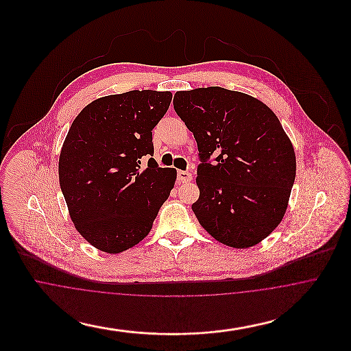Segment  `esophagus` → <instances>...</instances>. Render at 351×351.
<instances>
[{"mask_svg": "<svg viewBox=\"0 0 351 351\" xmlns=\"http://www.w3.org/2000/svg\"><path fill=\"white\" fill-rule=\"evenodd\" d=\"M178 180L180 183H188L192 180V175L186 171H178Z\"/></svg>", "mask_w": 351, "mask_h": 351, "instance_id": "obj_1", "label": "esophagus"}]
</instances>
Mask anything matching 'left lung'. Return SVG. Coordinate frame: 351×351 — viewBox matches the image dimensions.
Masks as SVG:
<instances>
[{"label":"left lung","mask_w":351,"mask_h":351,"mask_svg":"<svg viewBox=\"0 0 351 351\" xmlns=\"http://www.w3.org/2000/svg\"><path fill=\"white\" fill-rule=\"evenodd\" d=\"M173 108L197 142L200 197L192 210L201 226L226 246H255L283 219L296 176L279 118L262 101L221 86L179 90Z\"/></svg>","instance_id":"left-lung-1"}]
</instances>
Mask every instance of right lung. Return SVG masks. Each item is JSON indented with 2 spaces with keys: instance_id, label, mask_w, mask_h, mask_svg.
<instances>
[{
  "instance_id": "add662e5",
  "label": "right lung",
  "mask_w": 351,
  "mask_h": 351,
  "mask_svg": "<svg viewBox=\"0 0 351 351\" xmlns=\"http://www.w3.org/2000/svg\"><path fill=\"white\" fill-rule=\"evenodd\" d=\"M171 92L130 90L88 104L72 122L59 156V183L69 217L93 247L118 254L139 243L167 200L175 168L154 158L152 129Z\"/></svg>"
}]
</instances>
